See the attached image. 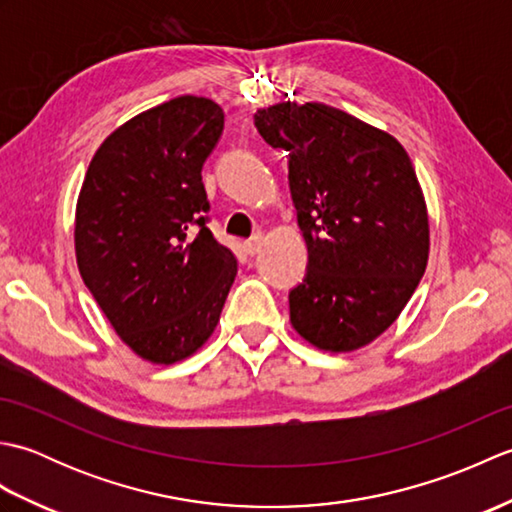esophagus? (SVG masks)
<instances>
[{
  "label": "esophagus",
  "mask_w": 512,
  "mask_h": 512,
  "mask_svg": "<svg viewBox=\"0 0 512 512\" xmlns=\"http://www.w3.org/2000/svg\"><path fill=\"white\" fill-rule=\"evenodd\" d=\"M262 246H264V235L262 233H255L253 237L248 239V242L244 244V250L248 255H257L259 250H262Z\"/></svg>",
  "instance_id": "obj_1"
}]
</instances>
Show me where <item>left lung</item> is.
I'll list each match as a JSON object with an SVG mask.
<instances>
[{"label":"left lung","instance_id":"obj_1","mask_svg":"<svg viewBox=\"0 0 512 512\" xmlns=\"http://www.w3.org/2000/svg\"><path fill=\"white\" fill-rule=\"evenodd\" d=\"M288 180L308 246L290 290V323L325 352H354L398 319L429 259V213L405 147L323 103L284 101L255 114Z\"/></svg>","mask_w":512,"mask_h":512}]
</instances>
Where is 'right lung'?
<instances>
[{"label": "right lung", "mask_w": 512, "mask_h": 512, "mask_svg": "<svg viewBox=\"0 0 512 512\" xmlns=\"http://www.w3.org/2000/svg\"><path fill=\"white\" fill-rule=\"evenodd\" d=\"M224 129L222 107L178 96L129 118L90 162L76 200L79 273L121 341L173 365L209 341L237 275L206 228L202 165Z\"/></svg>", "instance_id": "add662e5"}]
</instances>
